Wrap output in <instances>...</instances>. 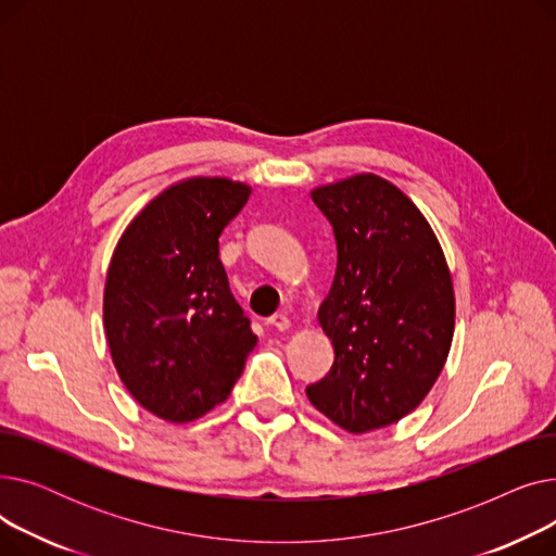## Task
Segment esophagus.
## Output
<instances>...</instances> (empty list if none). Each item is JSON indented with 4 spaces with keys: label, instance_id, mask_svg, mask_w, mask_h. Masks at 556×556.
<instances>
[{
    "label": "esophagus",
    "instance_id": "1",
    "mask_svg": "<svg viewBox=\"0 0 556 556\" xmlns=\"http://www.w3.org/2000/svg\"><path fill=\"white\" fill-rule=\"evenodd\" d=\"M268 325H270L273 329H277V331H286V329L290 327V319H288V315H283V313H275V315L268 317Z\"/></svg>",
    "mask_w": 556,
    "mask_h": 556
}]
</instances>
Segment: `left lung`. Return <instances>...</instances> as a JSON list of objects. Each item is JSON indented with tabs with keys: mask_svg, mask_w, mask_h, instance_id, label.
<instances>
[{
	"mask_svg": "<svg viewBox=\"0 0 556 556\" xmlns=\"http://www.w3.org/2000/svg\"><path fill=\"white\" fill-rule=\"evenodd\" d=\"M336 233L338 266L317 319L331 371L308 401L352 434L410 415L442 374L455 329L446 256L417 204L374 173L317 187Z\"/></svg>",
	"mask_w": 556,
	"mask_h": 556,
	"instance_id": "left-lung-1",
	"label": "left lung"
}]
</instances>
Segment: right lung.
Here are the masks:
<instances>
[{"instance_id":"obj_1","label":"right lung","mask_w":556,"mask_h":556,"mask_svg":"<svg viewBox=\"0 0 556 556\" xmlns=\"http://www.w3.org/2000/svg\"><path fill=\"white\" fill-rule=\"evenodd\" d=\"M252 187L187 178L155 195L114 248L103 327L132 399L170 424L220 405L256 346L218 258V237Z\"/></svg>"}]
</instances>
